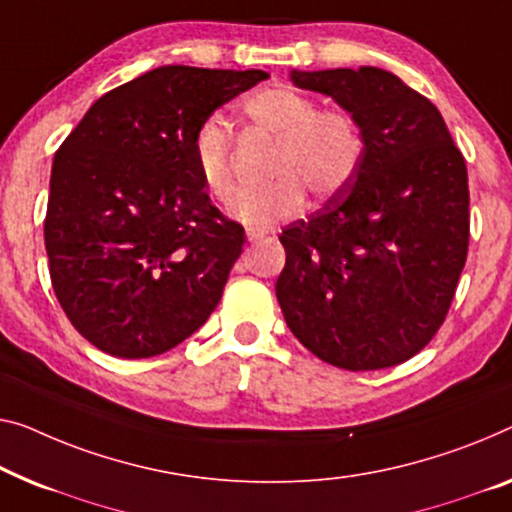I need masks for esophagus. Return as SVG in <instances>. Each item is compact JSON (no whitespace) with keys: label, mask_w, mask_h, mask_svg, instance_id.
I'll return each instance as SVG.
<instances>
[{"label":"esophagus","mask_w":512,"mask_h":512,"mask_svg":"<svg viewBox=\"0 0 512 512\" xmlns=\"http://www.w3.org/2000/svg\"><path fill=\"white\" fill-rule=\"evenodd\" d=\"M246 236H248V241H259V239H264L266 232L264 230H255V227H248Z\"/></svg>","instance_id":"34e87169"}]
</instances>
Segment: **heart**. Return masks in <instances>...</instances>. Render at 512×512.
<instances>
[{
  "label": "heart",
  "mask_w": 512,
  "mask_h": 512,
  "mask_svg": "<svg viewBox=\"0 0 512 512\" xmlns=\"http://www.w3.org/2000/svg\"><path fill=\"white\" fill-rule=\"evenodd\" d=\"M241 124L273 137L266 188L239 197L232 216L248 227H271L303 209L305 188L319 200L340 195L361 172L368 140L361 119L345 108H319L292 87H266L236 108ZM190 158L202 188L220 204L236 197L230 133L218 117L204 119L190 140Z\"/></svg>",
  "instance_id": "heart-1"
}]
</instances>
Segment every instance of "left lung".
<instances>
[{
    "instance_id": "obj_1",
    "label": "left lung",
    "mask_w": 512,
    "mask_h": 512,
    "mask_svg": "<svg viewBox=\"0 0 512 512\" xmlns=\"http://www.w3.org/2000/svg\"><path fill=\"white\" fill-rule=\"evenodd\" d=\"M361 119L352 186L280 234L276 296L303 347L342 370L416 356L444 324L469 250L467 165L439 110L375 66L292 71Z\"/></svg>"
}]
</instances>
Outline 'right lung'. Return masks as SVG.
Returning a JSON list of instances; mask_svg holds the SVG:
<instances>
[{
	"label": "right lung",
	"mask_w": 512,
	"mask_h": 512,
	"mask_svg": "<svg viewBox=\"0 0 512 512\" xmlns=\"http://www.w3.org/2000/svg\"><path fill=\"white\" fill-rule=\"evenodd\" d=\"M264 71L160 66L91 105L55 154L45 250L57 301L105 354L170 352L207 322L246 241L190 140Z\"/></svg>",
	"instance_id": "right-lung-1"
}]
</instances>
